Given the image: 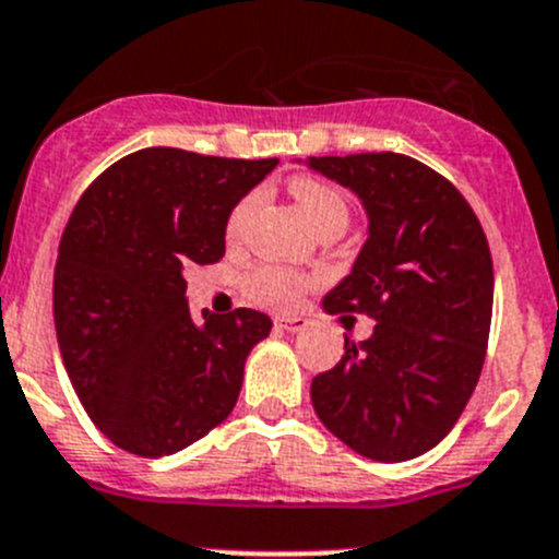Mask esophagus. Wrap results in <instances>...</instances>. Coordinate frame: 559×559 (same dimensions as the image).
I'll use <instances>...</instances> for the list:
<instances>
[{"label": "esophagus", "instance_id": "34e87169", "mask_svg": "<svg viewBox=\"0 0 559 559\" xmlns=\"http://www.w3.org/2000/svg\"><path fill=\"white\" fill-rule=\"evenodd\" d=\"M277 329L287 331V334H298V331L307 329V320L298 318V314H282L277 318Z\"/></svg>", "mask_w": 559, "mask_h": 559}]
</instances>
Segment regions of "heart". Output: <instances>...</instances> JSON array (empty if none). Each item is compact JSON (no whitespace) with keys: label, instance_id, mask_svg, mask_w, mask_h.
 Wrapping results in <instances>:
<instances>
[{"label":"heart","instance_id":"b5f03b06","mask_svg":"<svg viewBox=\"0 0 559 559\" xmlns=\"http://www.w3.org/2000/svg\"><path fill=\"white\" fill-rule=\"evenodd\" d=\"M290 190H293V198L298 201V206H301V212L307 214V219L314 225V228L331 223V219H345L347 223V203L336 187L325 185V181H318V179H307V176H298V179H293ZM252 206H255V198L250 195L245 198L234 212H230L228 236H239L241 230H245L247 219H250L252 214ZM247 287H250V293L258 298V301L272 304V307H287V304H293L298 296H301L304 282L298 274L285 272V269L263 266L250 274Z\"/></svg>","mask_w":559,"mask_h":559}]
</instances>
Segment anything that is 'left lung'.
Wrapping results in <instances>:
<instances>
[{
  "mask_svg": "<svg viewBox=\"0 0 559 559\" xmlns=\"http://www.w3.org/2000/svg\"><path fill=\"white\" fill-rule=\"evenodd\" d=\"M361 201L367 241L325 312H367L369 340L312 380V407L374 462L427 454L454 429L484 367L495 274L478 217L451 181L394 152L293 159Z\"/></svg>",
  "mask_w": 559,
  "mask_h": 559,
  "instance_id": "left-lung-1",
  "label": "left lung"
}]
</instances>
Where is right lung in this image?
<instances>
[{"instance_id": "add662e5", "label": "right lung", "mask_w": 559, "mask_h": 559, "mask_svg": "<svg viewBox=\"0 0 559 559\" xmlns=\"http://www.w3.org/2000/svg\"><path fill=\"white\" fill-rule=\"evenodd\" d=\"M277 163L141 148L75 206L59 245L53 323L81 405L119 449L170 456L234 411L272 318L203 309L195 320L185 274L225 255L230 212Z\"/></svg>"}]
</instances>
